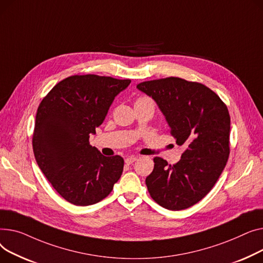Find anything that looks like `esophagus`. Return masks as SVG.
Segmentation results:
<instances>
[{"label": "esophagus", "instance_id": "esophagus-1", "mask_svg": "<svg viewBox=\"0 0 263 263\" xmlns=\"http://www.w3.org/2000/svg\"><path fill=\"white\" fill-rule=\"evenodd\" d=\"M137 160V157H135V156H129V157H127L126 159H125V163L126 164H132L133 162H135Z\"/></svg>", "mask_w": 263, "mask_h": 263}]
</instances>
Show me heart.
I'll use <instances>...</instances> for the list:
<instances>
[{"mask_svg": "<svg viewBox=\"0 0 263 263\" xmlns=\"http://www.w3.org/2000/svg\"><path fill=\"white\" fill-rule=\"evenodd\" d=\"M139 100H146V101H151L149 99H147V98H141V99H139Z\"/></svg>", "mask_w": 263, "mask_h": 263, "instance_id": "b5f03b06", "label": "heart"}]
</instances>
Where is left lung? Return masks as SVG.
Instances as JSON below:
<instances>
[{
  "instance_id": "8db88e82",
  "label": "left lung",
  "mask_w": 263,
  "mask_h": 263,
  "mask_svg": "<svg viewBox=\"0 0 263 263\" xmlns=\"http://www.w3.org/2000/svg\"><path fill=\"white\" fill-rule=\"evenodd\" d=\"M137 88L156 102L176 143L186 147L173 165L154 158V170L145 179L147 190L165 209H187L210 192L228 160L227 106L205 85L179 77L143 82Z\"/></svg>"
}]
</instances>
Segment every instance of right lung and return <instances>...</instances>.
<instances>
[{"label":"right lung","instance_id":"right-lung-1","mask_svg":"<svg viewBox=\"0 0 263 263\" xmlns=\"http://www.w3.org/2000/svg\"><path fill=\"white\" fill-rule=\"evenodd\" d=\"M129 84L130 80L95 74L69 76L38 107L33 135L36 161L53 188L73 205L99 203L122 175L123 158L102 155L89 138Z\"/></svg>","mask_w":263,"mask_h":263}]
</instances>
